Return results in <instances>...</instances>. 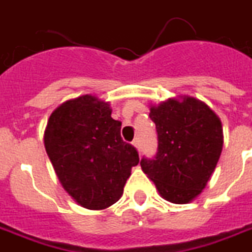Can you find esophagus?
Masks as SVG:
<instances>
[{
    "instance_id": "34e87169",
    "label": "esophagus",
    "mask_w": 252,
    "mask_h": 252,
    "mask_svg": "<svg viewBox=\"0 0 252 252\" xmlns=\"http://www.w3.org/2000/svg\"><path fill=\"white\" fill-rule=\"evenodd\" d=\"M132 144H134V147H135L138 151H140V140L138 139V138H136V139L132 142Z\"/></svg>"
}]
</instances>
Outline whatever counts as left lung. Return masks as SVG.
I'll return each mask as SVG.
<instances>
[{"instance_id": "1", "label": "left lung", "mask_w": 252, "mask_h": 252, "mask_svg": "<svg viewBox=\"0 0 252 252\" xmlns=\"http://www.w3.org/2000/svg\"><path fill=\"white\" fill-rule=\"evenodd\" d=\"M150 118L158 132V153L140 167L164 200L188 204L205 188L223 146L221 120L190 95L151 105Z\"/></svg>"}]
</instances>
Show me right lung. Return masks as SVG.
<instances>
[{
    "mask_svg": "<svg viewBox=\"0 0 252 252\" xmlns=\"http://www.w3.org/2000/svg\"><path fill=\"white\" fill-rule=\"evenodd\" d=\"M44 147L65 192L91 210L116 204L139 163L135 147L121 138V122L112 118L109 102L92 94L68 99L52 112Z\"/></svg>",
    "mask_w": 252,
    "mask_h": 252,
    "instance_id": "obj_1",
    "label": "right lung"
}]
</instances>
